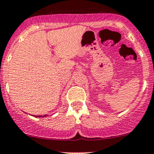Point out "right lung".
<instances>
[{"mask_svg":"<svg viewBox=\"0 0 154 154\" xmlns=\"http://www.w3.org/2000/svg\"><path fill=\"white\" fill-rule=\"evenodd\" d=\"M32 116H33V117H36V118H44V117H46V116H48V115H32Z\"/></svg>","mask_w":154,"mask_h":154,"instance_id":"add662e5","label":"right lung"}]
</instances>
